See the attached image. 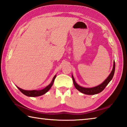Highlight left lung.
Returning <instances> with one entry per match:
<instances>
[{"label": "left lung", "mask_w": 127, "mask_h": 127, "mask_svg": "<svg viewBox=\"0 0 127 127\" xmlns=\"http://www.w3.org/2000/svg\"><path fill=\"white\" fill-rule=\"evenodd\" d=\"M115 62L114 61L113 63V69L111 70L110 74L109 75V76L107 77L106 79L102 83H101L100 85L97 86H95L94 87H91V88H86V87H83L79 86V85L77 84L76 82L75 81L74 78L73 77V76L72 75V79L73 81V83L76 89L78 90L79 92H82V93L86 94V95H95L100 93L106 87V86L108 85V83L110 82V81L112 79L113 77L114 76V74L115 72Z\"/></svg>", "instance_id": "1"}]
</instances>
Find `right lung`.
Here are the masks:
<instances>
[{
  "label": "right lung",
  "instance_id": "1",
  "mask_svg": "<svg viewBox=\"0 0 127 127\" xmlns=\"http://www.w3.org/2000/svg\"><path fill=\"white\" fill-rule=\"evenodd\" d=\"M56 76H57V75H55L52 79V81L51 82L50 84L48 86H47L46 87H45L44 89L40 90H25L21 89V88L18 87V86H17V87L20 90V91L22 92V94L25 95L27 96H29V97H37V96H40L45 94H46V92L50 89V88L52 87V86L53 85Z\"/></svg>",
  "mask_w": 127,
  "mask_h": 127
}]
</instances>
